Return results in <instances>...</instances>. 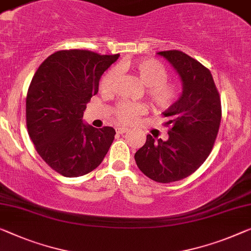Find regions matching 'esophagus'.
<instances>
[{
	"instance_id": "obj_1",
	"label": "esophagus",
	"mask_w": 251,
	"mask_h": 251,
	"mask_svg": "<svg viewBox=\"0 0 251 251\" xmlns=\"http://www.w3.org/2000/svg\"><path fill=\"white\" fill-rule=\"evenodd\" d=\"M128 130H129L128 128H123V126H118V128H115V131H117V133H119V134L126 133Z\"/></svg>"
}]
</instances>
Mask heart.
<instances>
[{
	"label": "heart",
	"instance_id": "heart-1",
	"mask_svg": "<svg viewBox=\"0 0 251 251\" xmlns=\"http://www.w3.org/2000/svg\"><path fill=\"white\" fill-rule=\"evenodd\" d=\"M122 68L131 69L139 77L141 83L146 86V94L148 99L157 109H168L178 98V87L175 84L167 82L168 72L159 61L153 59L139 60L126 65ZM117 78V69H111L105 73L100 83V90L102 93H111ZM145 112L146 106L142 103L121 102L115 106L114 117L119 122L130 123Z\"/></svg>",
	"mask_w": 251,
	"mask_h": 251
}]
</instances>
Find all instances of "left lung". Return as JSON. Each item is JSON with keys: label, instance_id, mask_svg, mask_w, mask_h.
<instances>
[{"label": "left lung", "instance_id": "8db88e82", "mask_svg": "<svg viewBox=\"0 0 251 251\" xmlns=\"http://www.w3.org/2000/svg\"><path fill=\"white\" fill-rule=\"evenodd\" d=\"M174 67L182 80L179 99L163 112L168 139L150 134L134 155L150 179L172 183L193 174L209 157L221 122V100L211 72L179 50L157 52Z\"/></svg>", "mask_w": 251, "mask_h": 251}]
</instances>
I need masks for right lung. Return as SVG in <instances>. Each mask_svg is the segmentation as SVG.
Returning a JSON list of instances; mask_svg holds the SVG:
<instances>
[{
	"mask_svg": "<svg viewBox=\"0 0 251 251\" xmlns=\"http://www.w3.org/2000/svg\"><path fill=\"white\" fill-rule=\"evenodd\" d=\"M88 50H59L33 75L25 102L26 128L37 152L53 171L78 177L102 163L115 130L83 122L104 72L119 58Z\"/></svg>",
	"mask_w": 251,
	"mask_h": 251,
	"instance_id": "add662e5",
	"label": "right lung"
}]
</instances>
